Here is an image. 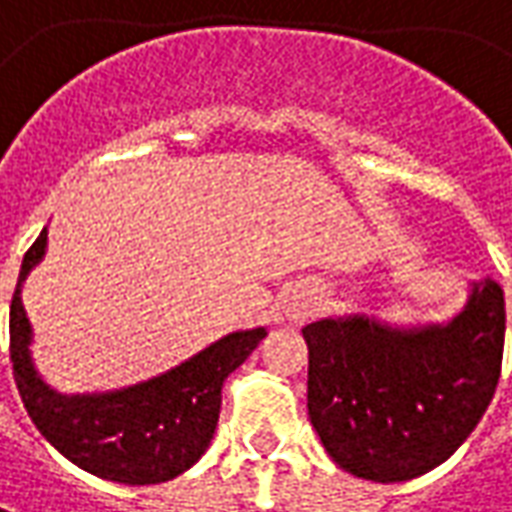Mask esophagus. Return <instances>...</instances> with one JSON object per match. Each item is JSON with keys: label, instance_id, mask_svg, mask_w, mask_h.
<instances>
[{"label": "esophagus", "instance_id": "esophagus-1", "mask_svg": "<svg viewBox=\"0 0 512 512\" xmlns=\"http://www.w3.org/2000/svg\"><path fill=\"white\" fill-rule=\"evenodd\" d=\"M312 312H315V301H312V298H295V301L290 303V309H287V315H290L292 323H301V320H306Z\"/></svg>", "mask_w": 512, "mask_h": 512}]
</instances>
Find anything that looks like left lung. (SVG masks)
Listing matches in <instances>:
<instances>
[{
  "mask_svg": "<svg viewBox=\"0 0 512 512\" xmlns=\"http://www.w3.org/2000/svg\"><path fill=\"white\" fill-rule=\"evenodd\" d=\"M303 340L309 421L331 460L370 482H407L446 463L488 410L502 373L505 292L485 278L449 323L326 317Z\"/></svg>",
  "mask_w": 512,
  "mask_h": 512,
  "instance_id": "8db88e82",
  "label": "left lung"
}]
</instances>
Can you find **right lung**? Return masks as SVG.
<instances>
[{"label": "right lung", "mask_w": 512, "mask_h": 512, "mask_svg": "<svg viewBox=\"0 0 512 512\" xmlns=\"http://www.w3.org/2000/svg\"><path fill=\"white\" fill-rule=\"evenodd\" d=\"M47 253V228L21 262L10 301L13 379L38 432L88 474L125 485H158L183 474L209 449L220 418L222 382L234 373L267 329L234 331L155 379L111 390L63 396L33 365V326L21 303V284Z\"/></svg>", "instance_id": "add662e5"}]
</instances>
